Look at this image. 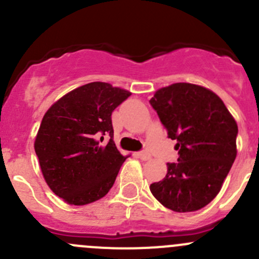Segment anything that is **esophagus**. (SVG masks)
Masks as SVG:
<instances>
[{"mask_svg":"<svg viewBox=\"0 0 259 259\" xmlns=\"http://www.w3.org/2000/svg\"><path fill=\"white\" fill-rule=\"evenodd\" d=\"M138 156L142 160H149V159H151V154L148 153V151H140V153H138Z\"/></svg>","mask_w":259,"mask_h":259,"instance_id":"1","label":"esophagus"}]
</instances>
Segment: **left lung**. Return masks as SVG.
Listing matches in <instances>:
<instances>
[{
  "label": "left lung",
  "mask_w": 259,
  "mask_h": 259,
  "mask_svg": "<svg viewBox=\"0 0 259 259\" xmlns=\"http://www.w3.org/2000/svg\"><path fill=\"white\" fill-rule=\"evenodd\" d=\"M150 105L171 140L178 163L150 184L164 207L179 213L209 204L221 190L237 156L238 126L218 95L203 86L178 82L159 89Z\"/></svg>",
  "instance_id": "1"
}]
</instances>
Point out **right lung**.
I'll return each instance as SVG.
<instances>
[{
  "label": "right lung",
  "mask_w": 259,
  "mask_h": 259,
  "mask_svg": "<svg viewBox=\"0 0 259 259\" xmlns=\"http://www.w3.org/2000/svg\"><path fill=\"white\" fill-rule=\"evenodd\" d=\"M130 95L96 81L70 91L44 115L36 155L50 189L69 204L95 202L114 185L126 156L115 146L111 114Z\"/></svg>",
  "instance_id": "obj_1"
}]
</instances>
